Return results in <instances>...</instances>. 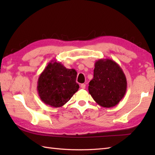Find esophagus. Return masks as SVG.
Here are the masks:
<instances>
[{
    "label": "esophagus",
    "instance_id": "esophagus-1",
    "mask_svg": "<svg viewBox=\"0 0 155 155\" xmlns=\"http://www.w3.org/2000/svg\"><path fill=\"white\" fill-rule=\"evenodd\" d=\"M81 88H83V89H84V88H86V84H81Z\"/></svg>",
    "mask_w": 155,
    "mask_h": 155
}]
</instances>
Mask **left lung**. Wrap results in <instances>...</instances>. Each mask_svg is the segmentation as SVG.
<instances>
[{
	"instance_id": "1",
	"label": "left lung",
	"mask_w": 155,
	"mask_h": 155,
	"mask_svg": "<svg viewBox=\"0 0 155 155\" xmlns=\"http://www.w3.org/2000/svg\"><path fill=\"white\" fill-rule=\"evenodd\" d=\"M127 87L126 77L116 62L108 58L96 61L88 92L98 104L105 108L116 106L125 95Z\"/></svg>"
}]
</instances>
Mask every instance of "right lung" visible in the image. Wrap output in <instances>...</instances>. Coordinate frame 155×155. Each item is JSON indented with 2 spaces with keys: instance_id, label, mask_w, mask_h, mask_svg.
I'll list each match as a JSON object with an SVG mask.
<instances>
[{
  "instance_id": "right-lung-1",
  "label": "right lung",
  "mask_w": 155,
  "mask_h": 155,
  "mask_svg": "<svg viewBox=\"0 0 155 155\" xmlns=\"http://www.w3.org/2000/svg\"><path fill=\"white\" fill-rule=\"evenodd\" d=\"M77 72L68 69L57 61H51L42 72L37 82V91L41 101L52 107H61L77 92Z\"/></svg>"
}]
</instances>
